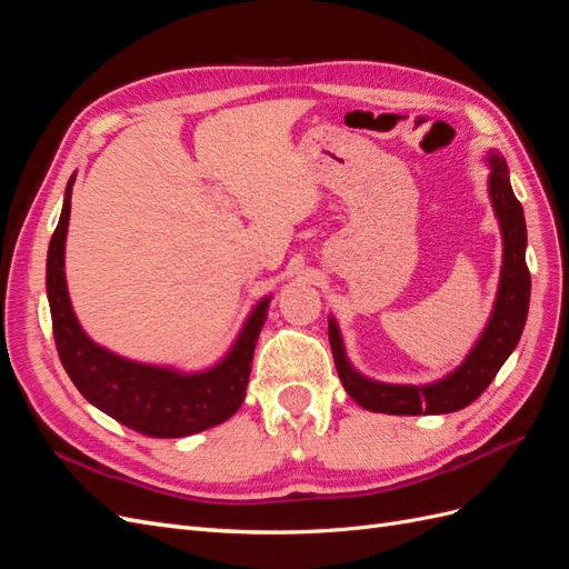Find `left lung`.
Here are the masks:
<instances>
[{"label": "left lung", "mask_w": 569, "mask_h": 569, "mask_svg": "<svg viewBox=\"0 0 569 569\" xmlns=\"http://www.w3.org/2000/svg\"><path fill=\"white\" fill-rule=\"evenodd\" d=\"M487 163L491 168L489 199L503 237L501 282H498V295L485 332L479 335L470 353L465 356L453 372L432 385L375 382L349 363L339 325L335 318H330V347L339 380L351 399L366 410L389 412V416H422V412L425 416H441V412H456L479 399L481 391L493 382L496 372L501 370L508 356L518 347L527 322L531 291V278L525 261V211L522 203L512 194L506 159L491 149Z\"/></svg>", "instance_id": "8db88e82"}]
</instances>
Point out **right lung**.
Segmentation results:
<instances>
[{
    "label": "right lung",
    "instance_id": "right-lung-1",
    "mask_svg": "<svg viewBox=\"0 0 569 569\" xmlns=\"http://www.w3.org/2000/svg\"><path fill=\"white\" fill-rule=\"evenodd\" d=\"M73 182L76 173L66 184L61 218L47 251L51 327L68 377L92 406L147 437L178 439L226 422L247 396L253 349L268 318L270 297L253 306L228 356L209 370L180 372L176 368L137 363L99 347L84 335L66 289L63 256Z\"/></svg>",
    "mask_w": 569,
    "mask_h": 569
}]
</instances>
